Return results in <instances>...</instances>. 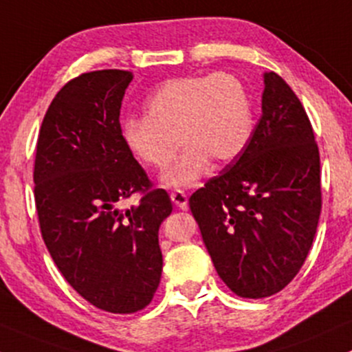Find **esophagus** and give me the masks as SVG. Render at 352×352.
<instances>
[{
    "mask_svg": "<svg viewBox=\"0 0 352 352\" xmlns=\"http://www.w3.org/2000/svg\"><path fill=\"white\" fill-rule=\"evenodd\" d=\"M171 201L176 204L179 209H188V196L183 191H175L171 192Z\"/></svg>",
    "mask_w": 352,
    "mask_h": 352,
    "instance_id": "esophagus-1",
    "label": "esophagus"
}]
</instances>
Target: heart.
Returning a JSON list of instances; mask_svg holds the SVG:
<instances>
[{
	"label": "heart",
	"mask_w": 352,
	"mask_h": 352,
	"mask_svg": "<svg viewBox=\"0 0 352 352\" xmlns=\"http://www.w3.org/2000/svg\"><path fill=\"white\" fill-rule=\"evenodd\" d=\"M146 116L128 118L121 133L129 153L148 168L164 169L171 188L192 186L209 160L228 163L250 143L254 120L250 94L229 73L189 74L161 85L144 102Z\"/></svg>",
	"instance_id": "heart-1"
}]
</instances>
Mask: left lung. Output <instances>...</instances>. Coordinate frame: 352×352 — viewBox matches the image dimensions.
<instances>
[{
  "label": "left lung",
  "instance_id": "1",
  "mask_svg": "<svg viewBox=\"0 0 352 352\" xmlns=\"http://www.w3.org/2000/svg\"><path fill=\"white\" fill-rule=\"evenodd\" d=\"M321 164L301 101L264 73L263 114L250 143L189 197L219 278L241 298H267L298 274L321 214Z\"/></svg>",
  "mask_w": 352,
  "mask_h": 352
}]
</instances>
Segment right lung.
Wrapping results in <instances>:
<instances>
[{
  "label": "right lung",
  "instance_id": "1",
  "mask_svg": "<svg viewBox=\"0 0 352 352\" xmlns=\"http://www.w3.org/2000/svg\"><path fill=\"white\" fill-rule=\"evenodd\" d=\"M133 74L82 73L51 101L39 129L34 203L51 258L78 294L129 314L151 302L163 271L157 231L171 214L123 141L120 109ZM142 192L138 207L120 201Z\"/></svg>",
  "mask_w": 352,
  "mask_h": 352
}]
</instances>
